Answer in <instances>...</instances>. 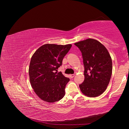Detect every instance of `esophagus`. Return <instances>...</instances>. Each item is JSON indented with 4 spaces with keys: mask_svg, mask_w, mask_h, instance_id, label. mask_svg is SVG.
<instances>
[{
    "mask_svg": "<svg viewBox=\"0 0 129 129\" xmlns=\"http://www.w3.org/2000/svg\"><path fill=\"white\" fill-rule=\"evenodd\" d=\"M69 76H70V78H73V77H75V75H74V74H72V75H69Z\"/></svg>",
    "mask_w": 129,
    "mask_h": 129,
    "instance_id": "34e87169",
    "label": "esophagus"
}]
</instances>
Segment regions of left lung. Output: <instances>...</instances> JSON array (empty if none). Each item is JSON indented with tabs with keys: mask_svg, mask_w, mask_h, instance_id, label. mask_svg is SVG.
<instances>
[{
	"mask_svg": "<svg viewBox=\"0 0 129 129\" xmlns=\"http://www.w3.org/2000/svg\"><path fill=\"white\" fill-rule=\"evenodd\" d=\"M75 45L80 50L84 67V80L79 85L81 92L96 97L107 89L112 72V62L107 48L98 40L89 38Z\"/></svg>",
	"mask_w": 129,
	"mask_h": 129,
	"instance_id": "8db88e82",
	"label": "left lung"
}]
</instances>
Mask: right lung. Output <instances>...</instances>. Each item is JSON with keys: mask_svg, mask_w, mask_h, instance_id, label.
I'll return each mask as SVG.
<instances>
[{"mask_svg": "<svg viewBox=\"0 0 129 129\" xmlns=\"http://www.w3.org/2000/svg\"><path fill=\"white\" fill-rule=\"evenodd\" d=\"M72 45L45 44L33 54L29 67L30 82L42 100L53 103L62 99L70 79L57 69Z\"/></svg>", "mask_w": 129, "mask_h": 129, "instance_id": "right-lung-1", "label": "right lung"}]
</instances>
